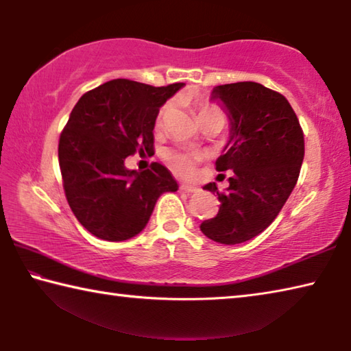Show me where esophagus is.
Returning <instances> with one entry per match:
<instances>
[{
	"mask_svg": "<svg viewBox=\"0 0 351 351\" xmlns=\"http://www.w3.org/2000/svg\"><path fill=\"white\" fill-rule=\"evenodd\" d=\"M181 190H184V192H187V193H195V192H198L199 189H197V187H193V186H189V184H181Z\"/></svg>",
	"mask_w": 351,
	"mask_h": 351,
	"instance_id": "esophagus-1",
	"label": "esophagus"
}]
</instances>
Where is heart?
<instances>
[{"mask_svg": "<svg viewBox=\"0 0 351 351\" xmlns=\"http://www.w3.org/2000/svg\"><path fill=\"white\" fill-rule=\"evenodd\" d=\"M171 106H173V104L165 102L161 108H159L158 116H156V128L164 127V123L167 121V117L171 111ZM195 108H197L199 121L207 116H215V114L224 116L223 112L219 111V108H217V106L212 104L197 102L195 104ZM164 158L175 173L181 176H190L193 173L195 167H197V164L201 161V158L203 156H201V153L198 152L186 150V148H169V150H165Z\"/></svg>", "mask_w": 351, "mask_h": 351, "instance_id": "1", "label": "heart"}]
</instances>
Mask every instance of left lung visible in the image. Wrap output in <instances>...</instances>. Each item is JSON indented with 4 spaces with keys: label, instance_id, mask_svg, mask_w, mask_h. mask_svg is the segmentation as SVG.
I'll use <instances>...</instances> for the list:
<instances>
[{
    "label": "left lung",
    "instance_id": "obj_1",
    "mask_svg": "<svg viewBox=\"0 0 351 351\" xmlns=\"http://www.w3.org/2000/svg\"><path fill=\"white\" fill-rule=\"evenodd\" d=\"M229 111L230 139L217 159L218 171H232L229 187L218 192L219 209L201 223V232L223 245L257 237L274 221L299 180L305 154L304 130L293 106L280 93L255 82L215 86Z\"/></svg>",
    "mask_w": 351,
    "mask_h": 351
}]
</instances>
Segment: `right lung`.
I'll return each instance as SVG.
<instances>
[{"mask_svg":"<svg viewBox=\"0 0 351 351\" xmlns=\"http://www.w3.org/2000/svg\"><path fill=\"white\" fill-rule=\"evenodd\" d=\"M182 85L110 80L83 94L71 111L58 141V164L71 210L94 237L123 241L138 235L158 198L178 190L162 164L138 173L123 161L153 152L159 106Z\"/></svg>","mask_w":351,"mask_h":351,"instance_id":"right-lung-1","label":"right lung"}]
</instances>
